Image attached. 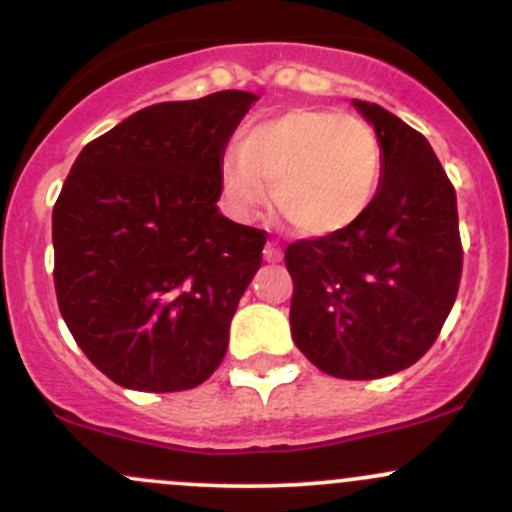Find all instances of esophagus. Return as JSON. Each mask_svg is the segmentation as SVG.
<instances>
[{
  "label": "esophagus",
  "instance_id": "esophagus-1",
  "mask_svg": "<svg viewBox=\"0 0 512 512\" xmlns=\"http://www.w3.org/2000/svg\"><path fill=\"white\" fill-rule=\"evenodd\" d=\"M281 255H284V252H281L279 243H274V240H269V243L264 245V260L267 262H279Z\"/></svg>",
  "mask_w": 512,
  "mask_h": 512
}]
</instances>
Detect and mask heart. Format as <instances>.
Here are the masks:
<instances>
[{
    "label": "heart",
    "mask_w": 512,
    "mask_h": 512,
    "mask_svg": "<svg viewBox=\"0 0 512 512\" xmlns=\"http://www.w3.org/2000/svg\"><path fill=\"white\" fill-rule=\"evenodd\" d=\"M383 175V144L368 120L293 108L250 125L221 161L226 209L255 219L274 207L305 236H332L366 216Z\"/></svg>",
    "instance_id": "b5f03b06"
}]
</instances>
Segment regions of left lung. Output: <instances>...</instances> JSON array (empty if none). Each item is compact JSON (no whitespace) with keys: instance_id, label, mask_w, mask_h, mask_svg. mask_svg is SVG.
Listing matches in <instances>:
<instances>
[{"instance_id":"1","label":"left lung","mask_w":512,"mask_h":512,"mask_svg":"<svg viewBox=\"0 0 512 512\" xmlns=\"http://www.w3.org/2000/svg\"><path fill=\"white\" fill-rule=\"evenodd\" d=\"M383 144L378 195L342 233L286 248L293 342L322 373L373 380L414 366L457 298L455 187L431 144L375 103L354 101Z\"/></svg>"}]
</instances>
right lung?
Segmentation results:
<instances>
[{
	"label": "right lung",
	"instance_id": "right-lung-1",
	"mask_svg": "<svg viewBox=\"0 0 512 512\" xmlns=\"http://www.w3.org/2000/svg\"><path fill=\"white\" fill-rule=\"evenodd\" d=\"M257 98L156 103L88 142L52 209L55 291L69 332L129 390L202 385L228 349L267 233L219 214V170Z\"/></svg>",
	"mask_w": 512,
	"mask_h": 512
}]
</instances>
